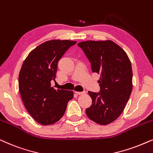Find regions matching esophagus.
I'll return each mask as SVG.
<instances>
[{
  "instance_id": "esophagus-1",
  "label": "esophagus",
  "mask_w": 153,
  "mask_h": 153,
  "mask_svg": "<svg viewBox=\"0 0 153 153\" xmlns=\"http://www.w3.org/2000/svg\"><path fill=\"white\" fill-rule=\"evenodd\" d=\"M75 93L77 94L78 95H84L86 94V92L85 91H81V92H78V91H75Z\"/></svg>"
}]
</instances>
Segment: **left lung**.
<instances>
[{
  "label": "left lung",
  "mask_w": 153,
  "mask_h": 153,
  "mask_svg": "<svg viewBox=\"0 0 153 153\" xmlns=\"http://www.w3.org/2000/svg\"><path fill=\"white\" fill-rule=\"evenodd\" d=\"M91 62L93 72L100 74L99 92L88 91L92 105L86 110L88 117L106 125L117 120L132 91L131 64L122 48L112 41L79 43Z\"/></svg>",
  "instance_id": "1"
}]
</instances>
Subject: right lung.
I'll return each mask as SVG.
<instances>
[{
  "instance_id": "add662e5",
  "label": "right lung",
  "mask_w": 153,
  "mask_h": 153,
  "mask_svg": "<svg viewBox=\"0 0 153 153\" xmlns=\"http://www.w3.org/2000/svg\"><path fill=\"white\" fill-rule=\"evenodd\" d=\"M76 41L52 40L39 45L29 53L19 74V90L25 108L39 124L50 125L64 115L72 91L55 89L51 81L56 76L57 63Z\"/></svg>"
}]
</instances>
